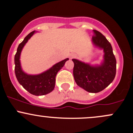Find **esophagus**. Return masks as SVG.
Listing matches in <instances>:
<instances>
[{"label":"esophagus","instance_id":"esophagus-1","mask_svg":"<svg viewBox=\"0 0 133 133\" xmlns=\"http://www.w3.org/2000/svg\"><path fill=\"white\" fill-rule=\"evenodd\" d=\"M75 55H71V58H73V57H75Z\"/></svg>","mask_w":133,"mask_h":133}]
</instances>
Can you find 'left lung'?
Instances as JSON below:
<instances>
[{"label": "left lung", "instance_id": "obj_1", "mask_svg": "<svg viewBox=\"0 0 133 133\" xmlns=\"http://www.w3.org/2000/svg\"><path fill=\"white\" fill-rule=\"evenodd\" d=\"M92 42L103 49L104 61L98 66H91L76 59L74 62L73 76L77 85L87 92L97 93L107 87L116 75V58L111 44L100 32L94 30Z\"/></svg>", "mask_w": 133, "mask_h": 133}]
</instances>
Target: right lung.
<instances>
[{
	"label": "right lung",
	"instance_id": "obj_1",
	"mask_svg": "<svg viewBox=\"0 0 133 133\" xmlns=\"http://www.w3.org/2000/svg\"><path fill=\"white\" fill-rule=\"evenodd\" d=\"M34 32L35 30L29 33L18 45L15 56V72L19 84L22 85L26 90L35 96H43L54 90L55 85L56 75L69 58H65L64 61L58 62L48 71L40 75H29L25 73L21 68L19 56L23 47Z\"/></svg>",
	"mask_w": 133,
	"mask_h": 133
}]
</instances>
